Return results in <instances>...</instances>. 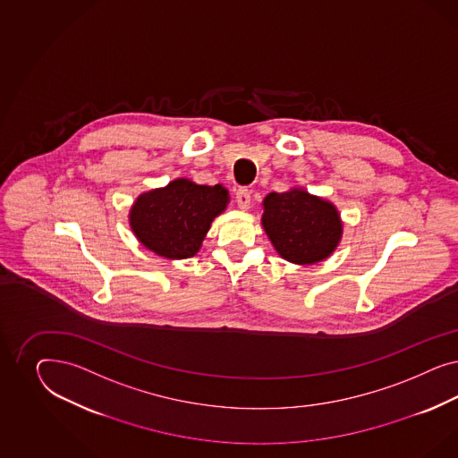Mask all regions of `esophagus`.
Masks as SVG:
<instances>
[{
	"mask_svg": "<svg viewBox=\"0 0 458 458\" xmlns=\"http://www.w3.org/2000/svg\"><path fill=\"white\" fill-rule=\"evenodd\" d=\"M236 205L240 209H247L251 203V194L247 188H238L235 193Z\"/></svg>",
	"mask_w": 458,
	"mask_h": 458,
	"instance_id": "esophagus-1",
	"label": "esophagus"
}]
</instances>
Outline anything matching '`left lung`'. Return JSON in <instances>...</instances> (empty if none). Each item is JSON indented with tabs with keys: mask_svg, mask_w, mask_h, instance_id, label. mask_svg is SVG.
I'll list each match as a JSON object with an SVG mask.
<instances>
[{
	"mask_svg": "<svg viewBox=\"0 0 458 458\" xmlns=\"http://www.w3.org/2000/svg\"><path fill=\"white\" fill-rule=\"evenodd\" d=\"M265 232L282 259L292 264H316L337 247L343 225L329 201L292 190L270 193L264 199Z\"/></svg>",
	"mask_w": 458,
	"mask_h": 458,
	"instance_id": "8db88e82",
	"label": "left lung"
}]
</instances>
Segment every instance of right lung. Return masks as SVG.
<instances>
[{
  "label": "right lung",
  "mask_w": 458,
  "mask_h": 458,
  "mask_svg": "<svg viewBox=\"0 0 458 458\" xmlns=\"http://www.w3.org/2000/svg\"><path fill=\"white\" fill-rule=\"evenodd\" d=\"M226 203L228 191L222 184L176 180L163 190L140 194L129 220L146 249L166 259H190Z\"/></svg>",
  "instance_id": "1"
}]
</instances>
